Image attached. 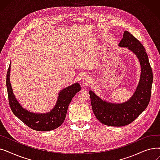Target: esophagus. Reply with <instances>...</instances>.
<instances>
[{"mask_svg": "<svg viewBox=\"0 0 160 160\" xmlns=\"http://www.w3.org/2000/svg\"><path fill=\"white\" fill-rule=\"evenodd\" d=\"M90 81H91V78L89 77H88V76H84V77L82 78V82L86 85L89 84Z\"/></svg>", "mask_w": 160, "mask_h": 160, "instance_id": "esophagus-1", "label": "esophagus"}]
</instances>
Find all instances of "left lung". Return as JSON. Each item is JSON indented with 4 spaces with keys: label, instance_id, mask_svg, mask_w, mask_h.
<instances>
[{
    "label": "left lung",
    "instance_id": "8db88e82",
    "mask_svg": "<svg viewBox=\"0 0 160 160\" xmlns=\"http://www.w3.org/2000/svg\"><path fill=\"white\" fill-rule=\"evenodd\" d=\"M119 46L127 47L136 55L140 62V80L133 96L124 103L106 102L89 91L92 110L97 119L111 127H123L132 122L148 105L153 82V74L148 55L139 41L128 31H124Z\"/></svg>",
    "mask_w": 160,
    "mask_h": 160
}]
</instances>
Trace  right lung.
I'll use <instances>...</instances> for the list:
<instances>
[{
    "instance_id": "obj_1",
    "label": "right lung",
    "mask_w": 160,
    "mask_h": 160,
    "mask_svg": "<svg viewBox=\"0 0 160 160\" xmlns=\"http://www.w3.org/2000/svg\"><path fill=\"white\" fill-rule=\"evenodd\" d=\"M10 65L6 75L8 100L13 114L30 128L37 131H50L58 128L65 121L67 108L74 96L81 89L78 83L67 87L58 94L54 108L46 113H35L24 109L13 95L10 80Z\"/></svg>"
}]
</instances>
